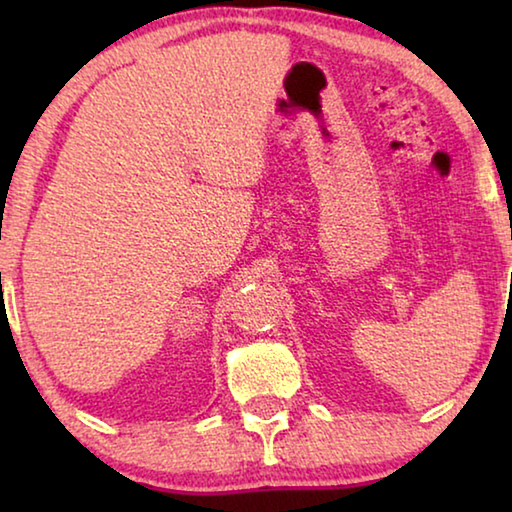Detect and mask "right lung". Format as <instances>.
<instances>
[{"instance_id": "obj_1", "label": "right lung", "mask_w": 512, "mask_h": 512, "mask_svg": "<svg viewBox=\"0 0 512 512\" xmlns=\"http://www.w3.org/2000/svg\"><path fill=\"white\" fill-rule=\"evenodd\" d=\"M0 280H2V273H0Z\"/></svg>"}]
</instances>
